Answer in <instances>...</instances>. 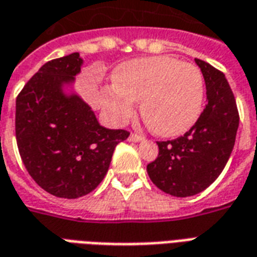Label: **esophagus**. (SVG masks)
<instances>
[{
  "instance_id": "esophagus-1",
  "label": "esophagus",
  "mask_w": 257,
  "mask_h": 257,
  "mask_svg": "<svg viewBox=\"0 0 257 257\" xmlns=\"http://www.w3.org/2000/svg\"><path fill=\"white\" fill-rule=\"evenodd\" d=\"M128 140L129 142H140V140H143V136L138 134H131L129 135Z\"/></svg>"
}]
</instances>
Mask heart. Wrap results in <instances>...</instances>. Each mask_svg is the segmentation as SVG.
Masks as SVG:
<instances>
[{"instance_id": "obj_1", "label": "heart", "mask_w": 257, "mask_h": 257, "mask_svg": "<svg viewBox=\"0 0 257 257\" xmlns=\"http://www.w3.org/2000/svg\"><path fill=\"white\" fill-rule=\"evenodd\" d=\"M112 84L101 90V104L115 123L134 117L135 103L146 125L162 138L187 132L199 117L204 78L193 64L169 56L135 59L115 68Z\"/></svg>"}]
</instances>
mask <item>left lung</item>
Returning <instances> with one entry per match:
<instances>
[{"label":"left lung","instance_id":"obj_1","mask_svg":"<svg viewBox=\"0 0 257 257\" xmlns=\"http://www.w3.org/2000/svg\"><path fill=\"white\" fill-rule=\"evenodd\" d=\"M206 85V106L189 132L157 142L158 157L147 165L151 182L173 197H191L219 178L235 143L239 115L224 74L195 59Z\"/></svg>","mask_w":257,"mask_h":257}]
</instances>
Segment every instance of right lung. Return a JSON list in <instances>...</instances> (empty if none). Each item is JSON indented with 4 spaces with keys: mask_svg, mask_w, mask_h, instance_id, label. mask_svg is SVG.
<instances>
[{
    "mask_svg": "<svg viewBox=\"0 0 257 257\" xmlns=\"http://www.w3.org/2000/svg\"><path fill=\"white\" fill-rule=\"evenodd\" d=\"M78 52L42 66L16 97V142L27 172L41 189L59 198L89 194L106 176L115 146L129 136L101 126L77 93Z\"/></svg>",
    "mask_w": 257,
    "mask_h": 257,
    "instance_id": "obj_1",
    "label": "right lung"
}]
</instances>
